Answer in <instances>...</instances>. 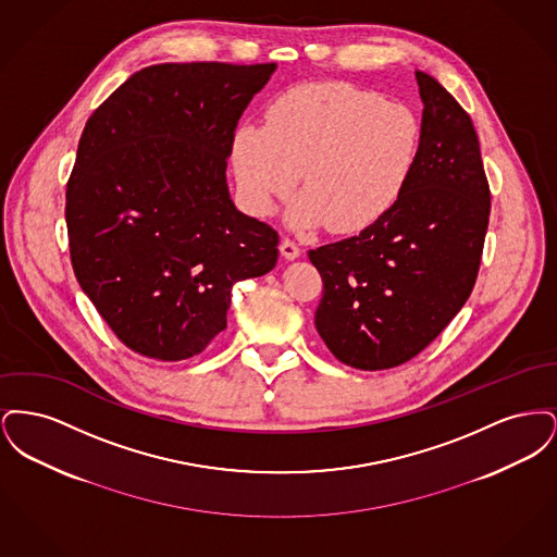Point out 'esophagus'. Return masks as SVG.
<instances>
[{
  "label": "esophagus",
  "instance_id": "esophagus-1",
  "mask_svg": "<svg viewBox=\"0 0 557 557\" xmlns=\"http://www.w3.org/2000/svg\"><path fill=\"white\" fill-rule=\"evenodd\" d=\"M280 252H282V257H284V259H288V261H294V259H298V257H300V248H298V244L288 238L282 239V244H280Z\"/></svg>",
  "mask_w": 557,
  "mask_h": 557
}]
</instances>
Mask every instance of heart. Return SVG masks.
Segmentation results:
<instances>
[{"instance_id": "heart-1", "label": "heart", "mask_w": 557, "mask_h": 557, "mask_svg": "<svg viewBox=\"0 0 557 557\" xmlns=\"http://www.w3.org/2000/svg\"><path fill=\"white\" fill-rule=\"evenodd\" d=\"M422 146L413 108L343 81L300 83L265 112V127L234 133L232 162L246 209L265 216L300 187L288 211L296 230H368L391 211L411 180Z\"/></svg>"}]
</instances>
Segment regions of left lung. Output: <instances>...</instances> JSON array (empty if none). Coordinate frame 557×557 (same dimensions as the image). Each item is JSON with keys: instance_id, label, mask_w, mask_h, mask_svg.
I'll return each instance as SVG.
<instances>
[{"instance_id": "obj_1", "label": "left lung", "mask_w": 557, "mask_h": 557, "mask_svg": "<svg viewBox=\"0 0 557 557\" xmlns=\"http://www.w3.org/2000/svg\"><path fill=\"white\" fill-rule=\"evenodd\" d=\"M420 85L422 146L397 205L359 236L309 250L323 280L315 327L355 370L422 352L470 298L491 189L470 114L430 75Z\"/></svg>"}]
</instances>
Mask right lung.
<instances>
[{
	"instance_id": "add662e5",
	"label": "right lung",
	"mask_w": 557,
	"mask_h": 557,
	"mask_svg": "<svg viewBox=\"0 0 557 557\" xmlns=\"http://www.w3.org/2000/svg\"><path fill=\"white\" fill-rule=\"evenodd\" d=\"M275 64H154L85 123L66 184L83 292L133 352L182 361L225 330L236 282L277 263L280 236L225 182L239 116Z\"/></svg>"
}]
</instances>
